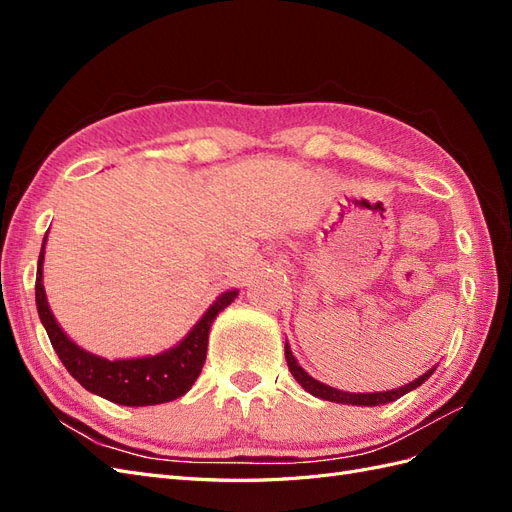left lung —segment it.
Wrapping results in <instances>:
<instances>
[{
	"instance_id": "left-lung-1",
	"label": "left lung",
	"mask_w": 512,
	"mask_h": 512,
	"mask_svg": "<svg viewBox=\"0 0 512 512\" xmlns=\"http://www.w3.org/2000/svg\"><path fill=\"white\" fill-rule=\"evenodd\" d=\"M286 363H288V369H290V374L294 376V380H297L307 393H312V395H316L320 399H327V401H337V404H352V406H380V404H389V401H395L401 395H406L412 389H416V386H421L433 374V371H436V367H433V369L427 371V374H423L421 378H416L414 382L401 386V389H395V391H386V393H346V391L331 389V386L314 380L312 376H307V371L292 356L288 344H286Z\"/></svg>"
}]
</instances>
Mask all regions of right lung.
Returning <instances> with one entry per match:
<instances>
[{
  "mask_svg": "<svg viewBox=\"0 0 512 512\" xmlns=\"http://www.w3.org/2000/svg\"><path fill=\"white\" fill-rule=\"evenodd\" d=\"M44 243L38 256L36 271L38 316L59 356V361L70 371V376L81 386H85L87 391L96 393L119 406H156L188 393L196 378L200 376V369H203L207 359L211 322L224 307L235 301L239 292H224L222 297L207 309V314L196 322V327L188 333V337L173 350H166L158 356H145V359L106 361L70 342L66 333L61 331L59 324L55 322L49 303H46V294L42 286Z\"/></svg>",
  "mask_w": 512,
  "mask_h": 512,
  "instance_id": "1",
  "label": "right lung"
}]
</instances>
